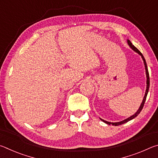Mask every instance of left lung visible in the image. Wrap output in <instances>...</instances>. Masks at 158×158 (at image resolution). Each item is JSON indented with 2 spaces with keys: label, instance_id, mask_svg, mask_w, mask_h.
Returning a JSON list of instances; mask_svg holds the SVG:
<instances>
[{
  "label": "left lung",
  "instance_id": "1",
  "mask_svg": "<svg viewBox=\"0 0 158 158\" xmlns=\"http://www.w3.org/2000/svg\"><path fill=\"white\" fill-rule=\"evenodd\" d=\"M127 43L128 44H129V46L132 48V49L135 51V52H136L137 53H138L141 56V58H142V59L143 60V63H144V65H145V69H146V77H147V81H146V93H145V95H144V98L143 99V101H142V103L141 104V106L139 109H138V111L136 112V113L133 115V116H130V118H128L124 120V121H121V122H117V123H110V122H108V121H104V120L101 119L102 121L103 122H105V123L108 124V125H115V126H118V125H122V124H124L125 123H127L128 121H131V120L135 118V117H137L139 114V113L141 112V111L142 110V109L143 107V105H144V103H145L146 102V97H147V94H148V89H149V86H150V79H149V73H148V68H147V65H146V60L145 58H144L143 56L142 55V53H141L140 52V51H139V49H137V48H136L134 45L132 44V42H131L129 40H127Z\"/></svg>",
  "mask_w": 158,
  "mask_h": 158
}]
</instances>
